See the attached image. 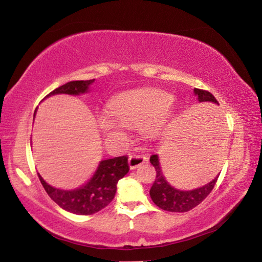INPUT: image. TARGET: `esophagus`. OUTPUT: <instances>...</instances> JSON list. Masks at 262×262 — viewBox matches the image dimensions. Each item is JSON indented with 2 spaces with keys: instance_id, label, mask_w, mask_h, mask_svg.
<instances>
[{
  "instance_id": "obj_1",
  "label": "esophagus",
  "mask_w": 262,
  "mask_h": 262,
  "mask_svg": "<svg viewBox=\"0 0 262 262\" xmlns=\"http://www.w3.org/2000/svg\"><path fill=\"white\" fill-rule=\"evenodd\" d=\"M147 157L144 156V155H139V154H134V155H130L129 158H128V164H129V167L132 170H134V168L141 166L142 164H144L147 162Z\"/></svg>"
}]
</instances>
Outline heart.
Segmentation results:
<instances>
[{
    "label": "heart",
    "mask_w": 262,
    "mask_h": 262,
    "mask_svg": "<svg viewBox=\"0 0 262 262\" xmlns=\"http://www.w3.org/2000/svg\"><path fill=\"white\" fill-rule=\"evenodd\" d=\"M173 101L167 92L155 89L133 90L119 95L110 103V113H101L98 125L105 135L119 137L123 126H137L142 122V129L148 135H154L162 127L166 118V111Z\"/></svg>",
    "instance_id": "heart-1"
}]
</instances>
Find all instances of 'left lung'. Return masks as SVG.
Wrapping results in <instances>:
<instances>
[{"instance_id":"1","label":"left lung","mask_w":262,"mask_h":262,"mask_svg":"<svg viewBox=\"0 0 262 262\" xmlns=\"http://www.w3.org/2000/svg\"><path fill=\"white\" fill-rule=\"evenodd\" d=\"M194 94L198 96L199 101H211V103L219 104L215 97L206 90L194 89ZM150 163L156 170V179L150 188V196H151L155 205L166 211L185 212L200 205L210 194L220 176H217L214 180H211L209 184L202 186V187L193 190H180L174 188L166 181L161 165H159L157 155H152L150 157Z\"/></svg>"}]
</instances>
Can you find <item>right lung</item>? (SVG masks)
I'll list each match as a JSON object with an SVG mask.
<instances>
[{
    "label": "right lung",
    "mask_w": 262,
    "mask_h": 262,
    "mask_svg": "<svg viewBox=\"0 0 262 262\" xmlns=\"http://www.w3.org/2000/svg\"><path fill=\"white\" fill-rule=\"evenodd\" d=\"M94 82L95 79L68 82L53 90L45 98L59 94L74 96L85 94L89 86ZM128 171L129 166H128L127 156L105 159L99 163L92 178L82 187L74 190L54 188L48 185L40 174H38V177L46 193L62 209L76 215H92L103 209L113 200L117 192L118 181L123 178Z\"/></svg>",
    "instance_id": "obj_1"
}]
</instances>
